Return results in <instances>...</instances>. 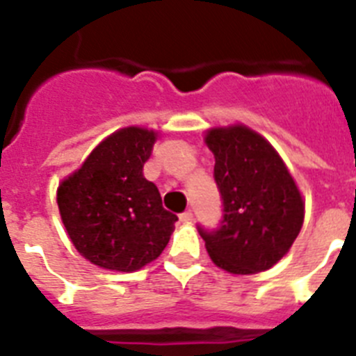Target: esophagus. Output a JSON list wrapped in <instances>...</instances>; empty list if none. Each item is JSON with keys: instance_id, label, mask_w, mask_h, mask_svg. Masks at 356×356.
Here are the masks:
<instances>
[{"instance_id": "esophagus-1", "label": "esophagus", "mask_w": 356, "mask_h": 356, "mask_svg": "<svg viewBox=\"0 0 356 356\" xmlns=\"http://www.w3.org/2000/svg\"><path fill=\"white\" fill-rule=\"evenodd\" d=\"M193 219H194L193 210H185L184 213H180V221L181 222H193Z\"/></svg>"}]
</instances>
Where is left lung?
Listing matches in <instances>:
<instances>
[{"label": "left lung", "mask_w": 356, "mask_h": 356, "mask_svg": "<svg viewBox=\"0 0 356 356\" xmlns=\"http://www.w3.org/2000/svg\"><path fill=\"white\" fill-rule=\"evenodd\" d=\"M213 180L222 201L217 228L197 225L216 266L234 275L266 271L291 250L303 226L301 194L275 147L250 128H213Z\"/></svg>", "instance_id": "obj_1"}]
</instances>
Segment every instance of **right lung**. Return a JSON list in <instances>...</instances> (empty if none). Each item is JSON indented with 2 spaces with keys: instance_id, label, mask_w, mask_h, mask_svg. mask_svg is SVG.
I'll return each mask as SVG.
<instances>
[{
  "instance_id": "right-lung-1",
  "label": "right lung",
  "mask_w": 356,
  "mask_h": 356,
  "mask_svg": "<svg viewBox=\"0 0 356 356\" xmlns=\"http://www.w3.org/2000/svg\"><path fill=\"white\" fill-rule=\"evenodd\" d=\"M155 140V131L122 128L58 187V210L72 244L103 269L131 273L155 260L178 221L143 175Z\"/></svg>"
}]
</instances>
